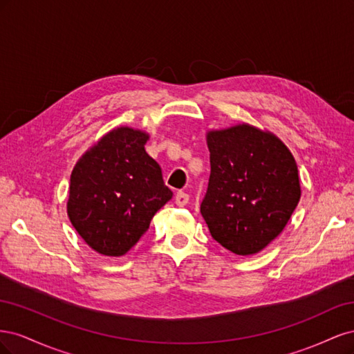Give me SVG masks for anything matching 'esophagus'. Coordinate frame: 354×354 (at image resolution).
Listing matches in <instances>:
<instances>
[{
    "label": "esophagus",
    "mask_w": 354,
    "mask_h": 354,
    "mask_svg": "<svg viewBox=\"0 0 354 354\" xmlns=\"http://www.w3.org/2000/svg\"><path fill=\"white\" fill-rule=\"evenodd\" d=\"M189 202V195L185 194V192H177L176 195V203L178 207H185L186 203Z\"/></svg>",
    "instance_id": "esophagus-1"
}]
</instances>
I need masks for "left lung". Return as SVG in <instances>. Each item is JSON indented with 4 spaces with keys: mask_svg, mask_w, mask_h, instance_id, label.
Segmentation results:
<instances>
[{
    "mask_svg": "<svg viewBox=\"0 0 354 354\" xmlns=\"http://www.w3.org/2000/svg\"><path fill=\"white\" fill-rule=\"evenodd\" d=\"M211 174L201 214L211 236L252 255L281 234L298 205V168L288 147L248 124L208 131Z\"/></svg>",
    "mask_w": 354,
    "mask_h": 354,
    "instance_id": "1",
    "label": "left lung"
}]
</instances>
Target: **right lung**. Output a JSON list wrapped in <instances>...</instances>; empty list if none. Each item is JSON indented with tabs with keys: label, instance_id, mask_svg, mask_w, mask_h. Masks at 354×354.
Returning a JSON list of instances; mask_svg holds the SVG:
<instances>
[{
	"label": "right lung",
	"instance_id": "obj_1",
	"mask_svg": "<svg viewBox=\"0 0 354 354\" xmlns=\"http://www.w3.org/2000/svg\"><path fill=\"white\" fill-rule=\"evenodd\" d=\"M147 138L130 127L115 128L73 167L68 216L85 243L102 255L130 251L173 198L159 164L145 151Z\"/></svg>",
	"mask_w": 354,
	"mask_h": 354
}]
</instances>
